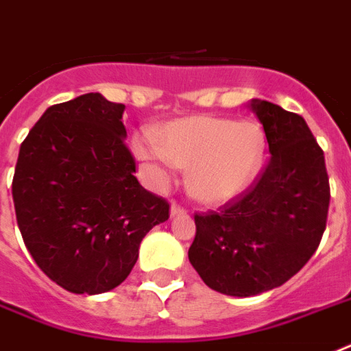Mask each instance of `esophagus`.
Returning <instances> with one entry per match:
<instances>
[{"label":"esophagus","mask_w":351,"mask_h":351,"mask_svg":"<svg viewBox=\"0 0 351 351\" xmlns=\"http://www.w3.org/2000/svg\"><path fill=\"white\" fill-rule=\"evenodd\" d=\"M185 208L184 206H180L178 203H171V215L175 217V215H180V213H184Z\"/></svg>","instance_id":"esophagus-1"}]
</instances>
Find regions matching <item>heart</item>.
Listing matches in <instances>:
<instances>
[{
  "mask_svg": "<svg viewBox=\"0 0 351 351\" xmlns=\"http://www.w3.org/2000/svg\"><path fill=\"white\" fill-rule=\"evenodd\" d=\"M134 155L158 176L173 166L189 171V189L205 203H226L242 194L260 171L263 134L252 121L191 117L169 121L157 132L136 134Z\"/></svg>",
  "mask_w": 351,
  "mask_h": 351,
  "instance_id": "b5f03b06",
  "label": "heart"
}]
</instances>
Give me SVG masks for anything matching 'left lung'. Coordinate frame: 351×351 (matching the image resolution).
<instances>
[{
    "mask_svg": "<svg viewBox=\"0 0 351 351\" xmlns=\"http://www.w3.org/2000/svg\"><path fill=\"white\" fill-rule=\"evenodd\" d=\"M251 109L268 162L256 184L219 212L196 213L189 261L206 286L252 297L285 285L311 260L327 226L330 185L322 146L297 112L267 100Z\"/></svg>",
    "mask_w": 351,
    "mask_h": 351,
    "instance_id": "1",
    "label": "left lung"
}]
</instances>
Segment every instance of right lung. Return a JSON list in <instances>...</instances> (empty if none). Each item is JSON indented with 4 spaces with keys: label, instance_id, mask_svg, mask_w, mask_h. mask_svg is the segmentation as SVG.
Here are the masks:
<instances>
[{
    "label": "right lung",
    "instance_id": "add662e5",
    "mask_svg": "<svg viewBox=\"0 0 351 351\" xmlns=\"http://www.w3.org/2000/svg\"><path fill=\"white\" fill-rule=\"evenodd\" d=\"M123 104L86 93L54 104L21 145L12 196L23 240L42 272L72 293L127 279L139 243L169 219L125 145Z\"/></svg>",
    "mask_w": 351,
    "mask_h": 351
}]
</instances>
